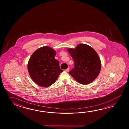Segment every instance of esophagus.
Instances as JSON below:
<instances>
[{"label": "esophagus", "instance_id": "1", "mask_svg": "<svg viewBox=\"0 0 129 129\" xmlns=\"http://www.w3.org/2000/svg\"><path fill=\"white\" fill-rule=\"evenodd\" d=\"M69 68H68V69H67L65 70V71L67 72H69Z\"/></svg>", "mask_w": 129, "mask_h": 129}]
</instances>
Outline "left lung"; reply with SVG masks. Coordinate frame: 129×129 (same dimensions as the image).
<instances>
[{"mask_svg":"<svg viewBox=\"0 0 129 129\" xmlns=\"http://www.w3.org/2000/svg\"><path fill=\"white\" fill-rule=\"evenodd\" d=\"M68 51L74 61V67L69 74L82 84H87L97 78L101 69V61L95 50L88 45L80 44Z\"/></svg>","mask_w":129,"mask_h":129,"instance_id":"obj_1","label":"left lung"}]
</instances>
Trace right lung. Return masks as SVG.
Masks as SVG:
<instances>
[{
	"label": "right lung",
	"instance_id": "obj_1",
	"mask_svg": "<svg viewBox=\"0 0 129 129\" xmlns=\"http://www.w3.org/2000/svg\"><path fill=\"white\" fill-rule=\"evenodd\" d=\"M56 51L49 46L38 49L31 56L27 64L30 76L36 84L49 87L53 84L63 70L55 58Z\"/></svg>",
	"mask_w": 129,
	"mask_h": 129
}]
</instances>
